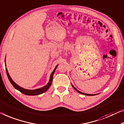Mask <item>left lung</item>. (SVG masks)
I'll use <instances>...</instances> for the list:
<instances>
[{
  "label": "left lung",
  "mask_w": 124,
  "mask_h": 124,
  "mask_svg": "<svg viewBox=\"0 0 124 124\" xmlns=\"http://www.w3.org/2000/svg\"><path fill=\"white\" fill-rule=\"evenodd\" d=\"M72 85V86L73 87V88H74V89H75L76 91L77 92H78V93H81V94H82V95H87V96H94V95H97V94H87V93H84V92H81V91H78V90L77 89V88H76L75 87H74L73 86V85L72 84H71Z\"/></svg>",
  "instance_id": "1"
}]
</instances>
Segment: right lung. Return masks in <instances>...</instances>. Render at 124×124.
<instances>
[{"instance_id": "right-lung-1", "label": "right lung", "mask_w": 124, "mask_h": 124, "mask_svg": "<svg viewBox=\"0 0 124 124\" xmlns=\"http://www.w3.org/2000/svg\"><path fill=\"white\" fill-rule=\"evenodd\" d=\"M5 66H6V63H5ZM57 66H58V65H57L56 66V67H55L54 70H53V71L51 73V76H50V78H49L48 83V84L46 85L45 86L43 87L37 88V89H36V90L25 89V88H24L23 87H20L19 85H18L17 84H16V83L14 82L12 78L10 77V75H9V74L8 73V70H7V68H6L7 75V76H8V79H9V81H10L11 84H12V85L14 87L16 88V90H18V91H19L20 92H22V93L24 94V95H29V96H34V95H40V94L43 93V92L47 91V90H48V88L50 87L51 85H52V83L53 74H54V73L55 72V71H56Z\"/></svg>"}]
</instances>
